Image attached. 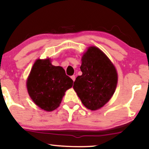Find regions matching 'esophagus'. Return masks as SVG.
I'll return each mask as SVG.
<instances>
[{"label": "esophagus", "mask_w": 149, "mask_h": 149, "mask_svg": "<svg viewBox=\"0 0 149 149\" xmlns=\"http://www.w3.org/2000/svg\"><path fill=\"white\" fill-rule=\"evenodd\" d=\"M75 78H76V77H75V75H72V76H71V79H72V80H73V81H74V80H75Z\"/></svg>", "instance_id": "esophagus-1"}]
</instances>
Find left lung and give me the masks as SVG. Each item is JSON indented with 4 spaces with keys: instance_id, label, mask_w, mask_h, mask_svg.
<instances>
[{
    "instance_id": "left-lung-1",
    "label": "left lung",
    "mask_w": 149,
    "mask_h": 149,
    "mask_svg": "<svg viewBox=\"0 0 149 149\" xmlns=\"http://www.w3.org/2000/svg\"><path fill=\"white\" fill-rule=\"evenodd\" d=\"M82 74L74 82V91L89 109H100L109 101L117 86L115 67L98 48L91 46L82 57Z\"/></svg>"
}]
</instances>
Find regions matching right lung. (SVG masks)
I'll list each match as a JSON object with an SVG mask.
<instances>
[{
  "label": "right lung",
  "mask_w": 149,
  "mask_h": 149,
  "mask_svg": "<svg viewBox=\"0 0 149 149\" xmlns=\"http://www.w3.org/2000/svg\"><path fill=\"white\" fill-rule=\"evenodd\" d=\"M73 81L61 66L52 65L49 59H38L34 63L26 86L30 97L38 107L51 111L59 106L65 92Z\"/></svg>",
  "instance_id": "1"
}]
</instances>
